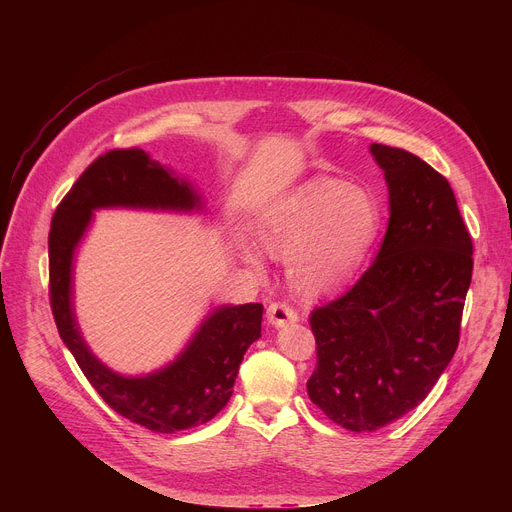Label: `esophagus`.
<instances>
[{"label":"esophagus","instance_id":"1","mask_svg":"<svg viewBox=\"0 0 512 512\" xmlns=\"http://www.w3.org/2000/svg\"><path fill=\"white\" fill-rule=\"evenodd\" d=\"M300 320L298 312L291 308L287 302H271L267 308V322L271 326H287V324H296Z\"/></svg>","mask_w":512,"mask_h":512}]
</instances>
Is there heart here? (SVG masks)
<instances>
[{"label": "heart", "instance_id": "obj_1", "mask_svg": "<svg viewBox=\"0 0 512 512\" xmlns=\"http://www.w3.org/2000/svg\"><path fill=\"white\" fill-rule=\"evenodd\" d=\"M381 208L364 188L314 180L289 196L261 227V243L291 259V277L306 294L346 281L381 231ZM255 263V257L247 253Z\"/></svg>", "mask_w": 512, "mask_h": 512}]
</instances>
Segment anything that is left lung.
Listing matches in <instances>:
<instances>
[{
	"label": "left lung",
	"mask_w": 512,
	"mask_h": 512,
	"mask_svg": "<svg viewBox=\"0 0 512 512\" xmlns=\"http://www.w3.org/2000/svg\"><path fill=\"white\" fill-rule=\"evenodd\" d=\"M389 186V227L373 265L316 308L308 395L350 431L415 409L450 364L472 281V239L450 182L411 152L373 143Z\"/></svg>",
	"instance_id": "1"
}]
</instances>
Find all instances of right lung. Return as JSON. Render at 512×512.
Wrapping results in <instances>:
<instances>
[{"label":"right lung","instance_id":"add662e5","mask_svg":"<svg viewBox=\"0 0 512 512\" xmlns=\"http://www.w3.org/2000/svg\"><path fill=\"white\" fill-rule=\"evenodd\" d=\"M109 206L192 210L200 196L139 148L99 156L58 204L50 235V306L58 334L103 401L121 417L158 433H174L210 421L233 395L239 364L261 336V304L216 308L200 324L182 354L145 377L107 369L85 344L72 312V257L93 210Z\"/></svg>","mask_w":512,"mask_h":512}]
</instances>
